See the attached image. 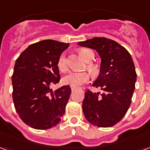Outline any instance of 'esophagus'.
<instances>
[{"label":"esophagus","mask_w":150,"mask_h":150,"mask_svg":"<svg viewBox=\"0 0 150 150\" xmlns=\"http://www.w3.org/2000/svg\"><path fill=\"white\" fill-rule=\"evenodd\" d=\"M71 91H74L76 89V88H74V87H71Z\"/></svg>","instance_id":"obj_1"}]
</instances>
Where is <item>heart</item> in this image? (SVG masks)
Segmentation results:
<instances>
[{
  "label": "heart",
  "mask_w": 150,
  "mask_h": 150,
  "mask_svg": "<svg viewBox=\"0 0 150 150\" xmlns=\"http://www.w3.org/2000/svg\"><path fill=\"white\" fill-rule=\"evenodd\" d=\"M80 54L87 62H88L91 59H94V53L92 52L91 50L82 49L80 50ZM57 65L60 71L66 72L67 71L68 67H67V59L64 54H62L59 56ZM89 79H90V75L87 72H71L68 75L63 77L62 82L65 84L71 86L74 88H77L89 81Z\"/></svg>",
  "instance_id": "1"
}]
</instances>
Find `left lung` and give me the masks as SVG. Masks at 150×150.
<instances>
[{"mask_svg":"<svg viewBox=\"0 0 150 150\" xmlns=\"http://www.w3.org/2000/svg\"><path fill=\"white\" fill-rule=\"evenodd\" d=\"M78 45L96 50L101 59L100 74L92 86L103 92L86 91L85 118L97 127L115 125L127 112L135 89L137 73L132 57L124 46L106 38H93Z\"/></svg>","mask_w":150,"mask_h":150,"instance_id":"1","label":"left lung"}]
</instances>
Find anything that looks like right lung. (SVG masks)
Listing matches in <instances>:
<instances>
[{
    "instance_id": "right-lung-1",
    "label": "right lung",
    "mask_w": 150,
    "mask_h": 150,
    "mask_svg": "<svg viewBox=\"0 0 150 150\" xmlns=\"http://www.w3.org/2000/svg\"><path fill=\"white\" fill-rule=\"evenodd\" d=\"M69 46L55 40L31 44L16 60L12 76L13 100L17 112L35 129H50L61 120L71 95L69 85L53 91L59 82L58 59Z\"/></svg>"
}]
</instances>
